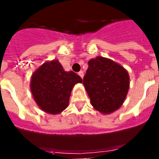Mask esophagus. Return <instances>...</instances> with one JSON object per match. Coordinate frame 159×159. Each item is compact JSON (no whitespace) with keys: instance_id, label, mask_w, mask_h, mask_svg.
Wrapping results in <instances>:
<instances>
[{"instance_id":"34e87169","label":"esophagus","mask_w":159,"mask_h":159,"mask_svg":"<svg viewBox=\"0 0 159 159\" xmlns=\"http://www.w3.org/2000/svg\"><path fill=\"white\" fill-rule=\"evenodd\" d=\"M78 75H79V76H81L82 78H83V76H84V74H83V71H82V70H81V71H79V72H78Z\"/></svg>"}]
</instances>
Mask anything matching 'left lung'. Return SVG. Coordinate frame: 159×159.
I'll return each mask as SVG.
<instances>
[{
  "mask_svg": "<svg viewBox=\"0 0 159 159\" xmlns=\"http://www.w3.org/2000/svg\"><path fill=\"white\" fill-rule=\"evenodd\" d=\"M83 85L93 108L110 114L124 102L129 89V76L119 64L99 56L89 61Z\"/></svg>",
  "mask_w": 159,
  "mask_h": 159,
  "instance_id": "left-lung-1",
  "label": "left lung"
}]
</instances>
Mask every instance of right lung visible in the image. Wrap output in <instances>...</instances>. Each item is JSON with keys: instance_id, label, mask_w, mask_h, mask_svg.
I'll use <instances>...</instances> for the list:
<instances>
[{"instance_id": "add662e5", "label": "right lung", "mask_w": 159, "mask_h": 159, "mask_svg": "<svg viewBox=\"0 0 159 159\" xmlns=\"http://www.w3.org/2000/svg\"><path fill=\"white\" fill-rule=\"evenodd\" d=\"M83 79L73 71H66L59 60L42 64L32 74L30 90L37 106L47 113L59 114L69 105L73 87Z\"/></svg>"}]
</instances>
